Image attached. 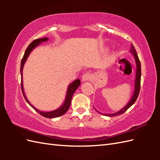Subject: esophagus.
Segmentation results:
<instances>
[{
	"instance_id": "obj_1",
	"label": "esophagus",
	"mask_w": 160,
	"mask_h": 160,
	"mask_svg": "<svg viewBox=\"0 0 160 160\" xmlns=\"http://www.w3.org/2000/svg\"><path fill=\"white\" fill-rule=\"evenodd\" d=\"M91 78V76L89 73H85L84 74H83V76H82V81H88Z\"/></svg>"
}]
</instances>
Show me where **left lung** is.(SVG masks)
Returning a JSON list of instances; mask_svg holds the SVG:
<instances>
[{
    "instance_id": "1",
    "label": "left lung",
    "mask_w": 160,
    "mask_h": 160,
    "mask_svg": "<svg viewBox=\"0 0 160 160\" xmlns=\"http://www.w3.org/2000/svg\"><path fill=\"white\" fill-rule=\"evenodd\" d=\"M131 52L132 54H133V56H135V62H136V66H137L136 78H135V91H134V93H133V95H132V97L131 98V100L128 103V104L127 105V106L122 108V110L119 111L118 112H116V113H115L104 114V115H107V116L113 117V116H116V115H121L122 113H124V112L127 111L129 107H131L132 105L135 103V102L136 101L137 98H138V97L139 96V93H140V82H141V63H140V60H139V58H138V54H137L136 50H135L134 46L132 45V44H131ZM99 113H100V112H99Z\"/></svg>"
}]
</instances>
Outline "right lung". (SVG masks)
Wrapping results in <instances>:
<instances>
[{"label": "right lung", "mask_w": 160, "mask_h": 160, "mask_svg": "<svg viewBox=\"0 0 160 160\" xmlns=\"http://www.w3.org/2000/svg\"><path fill=\"white\" fill-rule=\"evenodd\" d=\"M48 40V38H38V39H36L33 40V42H32L31 43L29 44V45L28 46V48H27L26 51L25 52V53H24V56L22 58L21 60V64H20V74H21V77L22 78V69H23V66L24 64H25V61L28 58V57L29 56L30 52H32L33 48H35L36 47L38 46L39 44L41 42H44L46 41V40ZM80 80L79 79H77L74 81L73 82H72L71 84H69V87H68L67 89V96H66V99L64 102L63 104V105L60 108H58V109L51 111V112H43V111H40L39 110L37 109L36 108H35L33 106L30 104L29 102L28 101V100L27 99V98L25 95V93H24V90H23V85H22V79H21V90L23 94V96L25 98V99L26 100V101L28 102V104L31 106L33 109H34L36 112H38L39 114H40L42 116L45 117V118H56V117H59L61 116V115H64V113L69 109V108L70 107L71 104V98H72L73 95L75 91L78 89V87L80 86Z\"/></svg>", "instance_id": "obj_1"}]
</instances>
